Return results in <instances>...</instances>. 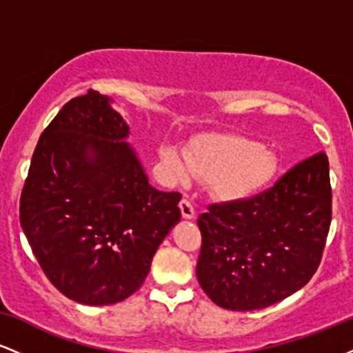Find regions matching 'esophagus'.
<instances>
[{"instance_id": "esophagus-1", "label": "esophagus", "mask_w": 353, "mask_h": 353, "mask_svg": "<svg viewBox=\"0 0 353 353\" xmlns=\"http://www.w3.org/2000/svg\"><path fill=\"white\" fill-rule=\"evenodd\" d=\"M179 208H181L182 217L184 219H194V216H196V210H194V205L190 204L189 199H182Z\"/></svg>"}]
</instances>
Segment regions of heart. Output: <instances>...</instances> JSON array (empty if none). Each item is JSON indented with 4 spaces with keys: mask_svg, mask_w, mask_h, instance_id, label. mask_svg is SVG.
<instances>
[{
    "mask_svg": "<svg viewBox=\"0 0 353 353\" xmlns=\"http://www.w3.org/2000/svg\"><path fill=\"white\" fill-rule=\"evenodd\" d=\"M161 159L176 181L189 172L210 181L214 196L222 202H241L265 189L277 172L274 154L261 143L241 136H224L197 144L188 152V163L172 145L161 149Z\"/></svg>",
    "mask_w": 353,
    "mask_h": 353,
    "instance_id": "1",
    "label": "heart"
}]
</instances>
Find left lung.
<instances>
[{
  "instance_id": "1",
  "label": "left lung",
  "mask_w": 353,
  "mask_h": 353,
  "mask_svg": "<svg viewBox=\"0 0 353 353\" xmlns=\"http://www.w3.org/2000/svg\"><path fill=\"white\" fill-rule=\"evenodd\" d=\"M332 219L329 157L317 152L270 189L209 205L197 219V281L228 310H257L302 289L322 259Z\"/></svg>"
}]
</instances>
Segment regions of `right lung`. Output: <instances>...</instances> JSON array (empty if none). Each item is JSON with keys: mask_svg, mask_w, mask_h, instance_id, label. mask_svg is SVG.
<instances>
[{"mask_svg": "<svg viewBox=\"0 0 353 353\" xmlns=\"http://www.w3.org/2000/svg\"><path fill=\"white\" fill-rule=\"evenodd\" d=\"M128 136L111 98L71 99L39 137L21 192L19 222L43 272L84 305L134 294L181 221V194L149 184Z\"/></svg>", "mask_w": 353, "mask_h": 353, "instance_id": "obj_1", "label": "right lung"}]
</instances>
